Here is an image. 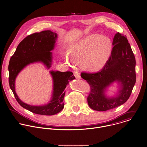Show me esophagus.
Instances as JSON below:
<instances>
[{
    "instance_id": "1",
    "label": "esophagus",
    "mask_w": 147,
    "mask_h": 147,
    "mask_svg": "<svg viewBox=\"0 0 147 147\" xmlns=\"http://www.w3.org/2000/svg\"><path fill=\"white\" fill-rule=\"evenodd\" d=\"M74 76L76 77V78H81L80 74V73H79L78 71H77L74 72Z\"/></svg>"
}]
</instances>
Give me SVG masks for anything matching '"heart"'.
<instances>
[{"mask_svg": "<svg viewBox=\"0 0 147 147\" xmlns=\"http://www.w3.org/2000/svg\"><path fill=\"white\" fill-rule=\"evenodd\" d=\"M112 50L113 45L109 38L98 35H89L73 45L69 49L71 58L66 56L65 60L72 65L81 61L86 70L96 71L104 67Z\"/></svg>", "mask_w": 147, "mask_h": 147, "instance_id": "1", "label": "heart"}]
</instances>
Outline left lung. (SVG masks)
Masks as SVG:
<instances>
[{
	"label": "left lung",
	"instance_id": "left-lung-1",
	"mask_svg": "<svg viewBox=\"0 0 147 147\" xmlns=\"http://www.w3.org/2000/svg\"><path fill=\"white\" fill-rule=\"evenodd\" d=\"M112 54L104 67L97 73L82 72L81 77L90 86L88 103L90 108L106 111L124 104L129 98L136 80V59L126 36L117 32L113 40ZM122 84L119 94L108 99L105 89L112 82Z\"/></svg>",
	"mask_w": 147,
	"mask_h": 147
}]
</instances>
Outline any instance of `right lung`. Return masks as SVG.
Listing matches in <instances>:
<instances>
[{"mask_svg": "<svg viewBox=\"0 0 147 147\" xmlns=\"http://www.w3.org/2000/svg\"><path fill=\"white\" fill-rule=\"evenodd\" d=\"M57 38V34L50 30L35 32L28 35L18 45L9 62V85L15 99L21 107L35 114L51 116L61 112L64 107V90L69 81L76 78L71 71H51L50 73L54 82L53 98L48 104L44 106L26 104L18 98L15 93V78L26 66L31 63L42 62L50 68L52 58L50 51L54 49Z\"/></svg>", "mask_w": 147, "mask_h": 147, "instance_id": "right-lung-1", "label": "right lung"}]
</instances>
